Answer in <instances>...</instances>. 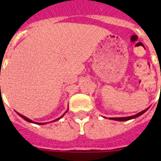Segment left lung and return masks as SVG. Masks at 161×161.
<instances>
[{
  "label": "left lung",
  "instance_id": "left-lung-1",
  "mask_svg": "<svg viewBox=\"0 0 161 161\" xmlns=\"http://www.w3.org/2000/svg\"><path fill=\"white\" fill-rule=\"evenodd\" d=\"M148 109V108H147ZM147 109H145L143 110L142 112L139 113L135 115H133V116H130V117H123V118H109L110 119H114V120H118V121H126V120H130V119H135V118H137L139 116H140L141 114H143L144 113L146 112Z\"/></svg>",
  "mask_w": 161,
  "mask_h": 161
}]
</instances>
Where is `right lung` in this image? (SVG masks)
I'll return each mask as SVG.
<instances>
[{"instance_id": "1", "label": "right lung", "mask_w": 161, "mask_h": 161, "mask_svg": "<svg viewBox=\"0 0 161 161\" xmlns=\"http://www.w3.org/2000/svg\"><path fill=\"white\" fill-rule=\"evenodd\" d=\"M18 114L20 115V116H21V117L22 118V119H23L26 120V121H27V122H30V123H34L33 121H32V120L29 119H27V118H26V117H25V116H23V115L20 114ZM61 119V117H60V118H58V119ZM58 119H56V120H58ZM37 124H38V125H44V124H45V123H37Z\"/></svg>"}]
</instances>
